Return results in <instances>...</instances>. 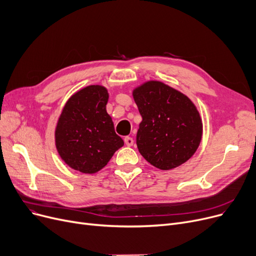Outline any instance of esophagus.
<instances>
[{"label": "esophagus", "instance_id": "obj_1", "mask_svg": "<svg viewBox=\"0 0 256 256\" xmlns=\"http://www.w3.org/2000/svg\"><path fill=\"white\" fill-rule=\"evenodd\" d=\"M124 142H125V144H126L127 146H129V147H131V146L133 144V138H130V136H126V138H124Z\"/></svg>", "mask_w": 256, "mask_h": 256}]
</instances>
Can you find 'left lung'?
Here are the masks:
<instances>
[{
    "instance_id": "left-lung-1",
    "label": "left lung",
    "mask_w": 256,
    "mask_h": 256,
    "mask_svg": "<svg viewBox=\"0 0 256 256\" xmlns=\"http://www.w3.org/2000/svg\"><path fill=\"white\" fill-rule=\"evenodd\" d=\"M142 118L136 144L146 160L160 170L184 164L198 149L202 120L186 94L160 81H148L133 90Z\"/></svg>"
}]
</instances>
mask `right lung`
<instances>
[{
  "instance_id": "add662e5",
  "label": "right lung",
  "mask_w": 256,
  "mask_h": 256,
  "mask_svg": "<svg viewBox=\"0 0 256 256\" xmlns=\"http://www.w3.org/2000/svg\"><path fill=\"white\" fill-rule=\"evenodd\" d=\"M107 90L90 85L72 94L55 130L56 148L72 168L94 174L103 168L124 142L106 112Z\"/></svg>"
}]
</instances>
